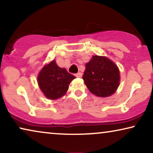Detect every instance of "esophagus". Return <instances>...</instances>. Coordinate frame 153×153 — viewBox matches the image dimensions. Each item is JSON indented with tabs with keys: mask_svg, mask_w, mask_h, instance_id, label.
<instances>
[{
	"mask_svg": "<svg viewBox=\"0 0 153 153\" xmlns=\"http://www.w3.org/2000/svg\"><path fill=\"white\" fill-rule=\"evenodd\" d=\"M75 76H76V77H78V78H81V77L82 76V74H81V72H78L77 74H75Z\"/></svg>",
	"mask_w": 153,
	"mask_h": 153,
	"instance_id": "esophagus-1",
	"label": "esophagus"
}]
</instances>
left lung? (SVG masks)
Returning <instances> with one entry per match:
<instances>
[{"label": "left lung", "mask_w": 153, "mask_h": 153, "mask_svg": "<svg viewBox=\"0 0 153 153\" xmlns=\"http://www.w3.org/2000/svg\"><path fill=\"white\" fill-rule=\"evenodd\" d=\"M83 79L92 93L106 97L114 94L118 88L120 73L111 60L104 56H94L85 64Z\"/></svg>", "instance_id": "obj_1"}]
</instances>
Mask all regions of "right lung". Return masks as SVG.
Here are the masks:
<instances>
[{
  "instance_id": "1",
  "label": "right lung",
  "mask_w": 153,
  "mask_h": 153,
  "mask_svg": "<svg viewBox=\"0 0 153 153\" xmlns=\"http://www.w3.org/2000/svg\"><path fill=\"white\" fill-rule=\"evenodd\" d=\"M75 78L65 69L59 68L53 60L42 68L37 81L41 91L48 99L56 100L66 93L69 84Z\"/></svg>"
}]
</instances>
